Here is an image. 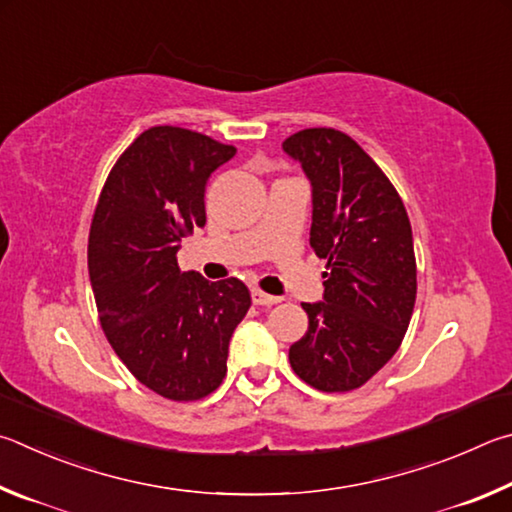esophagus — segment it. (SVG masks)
<instances>
[{
	"mask_svg": "<svg viewBox=\"0 0 512 512\" xmlns=\"http://www.w3.org/2000/svg\"><path fill=\"white\" fill-rule=\"evenodd\" d=\"M251 301L256 303V306H274V303H279L281 299L274 297V294H267L261 288H254L251 290Z\"/></svg>",
	"mask_w": 512,
	"mask_h": 512,
	"instance_id": "esophagus-1",
	"label": "esophagus"
}]
</instances>
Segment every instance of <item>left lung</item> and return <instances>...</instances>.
I'll use <instances>...</instances> for the list:
<instances>
[{
	"instance_id": "8db88e82",
	"label": "left lung",
	"mask_w": 512,
	"mask_h": 512,
	"mask_svg": "<svg viewBox=\"0 0 512 512\" xmlns=\"http://www.w3.org/2000/svg\"><path fill=\"white\" fill-rule=\"evenodd\" d=\"M312 186L310 247L326 258L324 301L301 303L290 346L299 378L326 393L362 387L402 344L416 303L409 215L382 168L348 134L308 128L283 141Z\"/></svg>"
}]
</instances>
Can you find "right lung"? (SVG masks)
<instances>
[{
    "label": "right lung",
    "instance_id": "add662e5",
    "mask_svg": "<svg viewBox=\"0 0 512 512\" xmlns=\"http://www.w3.org/2000/svg\"><path fill=\"white\" fill-rule=\"evenodd\" d=\"M233 155L175 125L141 132L107 175L89 229V281L107 342L134 378L175 402L220 387L229 339L251 306L242 281L211 283L177 265L179 242L206 224V182Z\"/></svg>",
    "mask_w": 512,
    "mask_h": 512
}]
</instances>
